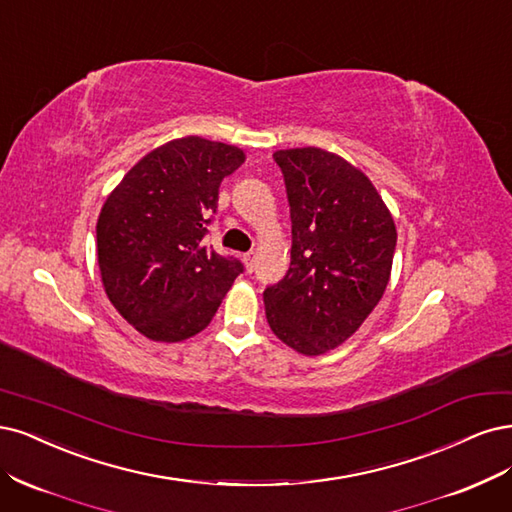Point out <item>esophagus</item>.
<instances>
[{
	"instance_id": "1",
	"label": "esophagus",
	"mask_w": 512,
	"mask_h": 512,
	"mask_svg": "<svg viewBox=\"0 0 512 512\" xmlns=\"http://www.w3.org/2000/svg\"><path fill=\"white\" fill-rule=\"evenodd\" d=\"M244 266H246V270L249 272H253V268H255V253L253 251H249V253H244Z\"/></svg>"
}]
</instances>
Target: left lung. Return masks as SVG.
Returning <instances> with one entry per match:
<instances>
[{"label": "left lung", "instance_id": "obj_1", "mask_svg": "<svg viewBox=\"0 0 512 512\" xmlns=\"http://www.w3.org/2000/svg\"><path fill=\"white\" fill-rule=\"evenodd\" d=\"M291 206V266L266 287L272 332L321 355L357 332L389 283L395 225L368 176L321 148L276 151Z\"/></svg>", "mask_w": 512, "mask_h": 512}]
</instances>
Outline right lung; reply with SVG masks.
Masks as SVG:
<instances>
[{"label": "right lung", "mask_w": 512, "mask_h": 512, "mask_svg": "<svg viewBox=\"0 0 512 512\" xmlns=\"http://www.w3.org/2000/svg\"><path fill=\"white\" fill-rule=\"evenodd\" d=\"M236 146L197 136L155 148L131 168L97 219L104 289L146 338L178 342L212 321L242 261L204 244Z\"/></svg>", "instance_id": "add662e5"}]
</instances>
